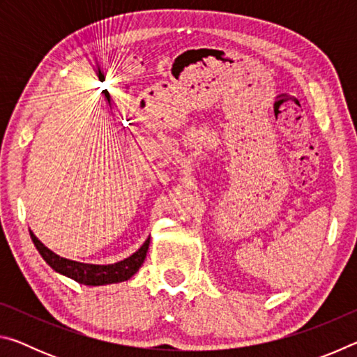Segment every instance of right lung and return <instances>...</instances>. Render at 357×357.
I'll use <instances>...</instances> for the list:
<instances>
[{
	"label": "right lung",
	"instance_id": "add662e5",
	"mask_svg": "<svg viewBox=\"0 0 357 357\" xmlns=\"http://www.w3.org/2000/svg\"><path fill=\"white\" fill-rule=\"evenodd\" d=\"M29 234H31L33 243L36 245V249L39 250L40 257L45 259V263L50 266L53 271H56L58 274L69 277V279L88 287L110 285V283H119V282L129 280L130 277L137 274V271L142 268L144 258H146V253L149 249V241H151V238H148L140 249L132 253L130 257L121 259L118 263L93 264V263H80V261H75V259H69L58 255V253L48 249L42 241H39V238L36 236L31 229H29Z\"/></svg>",
	"mask_w": 357,
	"mask_h": 357
}]
</instances>
